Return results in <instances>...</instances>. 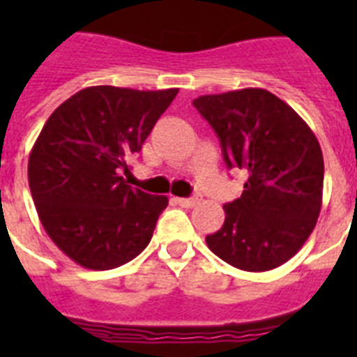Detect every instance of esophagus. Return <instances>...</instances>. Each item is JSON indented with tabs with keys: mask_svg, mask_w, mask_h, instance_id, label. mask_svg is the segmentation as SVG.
<instances>
[{
	"mask_svg": "<svg viewBox=\"0 0 357 357\" xmlns=\"http://www.w3.org/2000/svg\"><path fill=\"white\" fill-rule=\"evenodd\" d=\"M174 200H176V204H178V206L187 207V209H189V207H195V204L198 202V198H174Z\"/></svg>",
	"mask_w": 357,
	"mask_h": 357,
	"instance_id": "34e87169",
	"label": "esophagus"
}]
</instances>
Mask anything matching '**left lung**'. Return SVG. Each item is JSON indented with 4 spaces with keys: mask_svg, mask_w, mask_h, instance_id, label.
Instances as JSON below:
<instances>
[{
    "mask_svg": "<svg viewBox=\"0 0 357 357\" xmlns=\"http://www.w3.org/2000/svg\"><path fill=\"white\" fill-rule=\"evenodd\" d=\"M192 105L215 129L228 168L246 174L243 195L224 206L226 220L207 246L241 271L283 265L321 213L324 161L315 133L265 89L209 94Z\"/></svg>",
    "mask_w": 357,
    "mask_h": 357,
    "instance_id": "obj_1",
    "label": "left lung"
}]
</instances>
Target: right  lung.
I'll return each mask as SVG.
<instances>
[{"label": "right lung", "instance_id": "right-lung-1", "mask_svg": "<svg viewBox=\"0 0 357 357\" xmlns=\"http://www.w3.org/2000/svg\"><path fill=\"white\" fill-rule=\"evenodd\" d=\"M176 94L89 86L44 123L27 167L31 196L46 234L77 265L109 271L150 243L168 198L133 189L122 172Z\"/></svg>", "mask_w": 357, "mask_h": 357}]
</instances>
